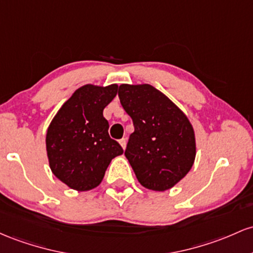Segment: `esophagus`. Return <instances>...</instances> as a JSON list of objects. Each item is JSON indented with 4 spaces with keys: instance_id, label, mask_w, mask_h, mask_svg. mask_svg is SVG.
Segmentation results:
<instances>
[{
    "instance_id": "1",
    "label": "esophagus",
    "mask_w": 253,
    "mask_h": 253,
    "mask_svg": "<svg viewBox=\"0 0 253 253\" xmlns=\"http://www.w3.org/2000/svg\"><path fill=\"white\" fill-rule=\"evenodd\" d=\"M119 144H121L122 146V148L123 149H126V138H122V140H119Z\"/></svg>"
}]
</instances>
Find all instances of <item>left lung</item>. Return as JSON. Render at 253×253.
Returning a JSON list of instances; mask_svg holds the SVG:
<instances>
[{
	"mask_svg": "<svg viewBox=\"0 0 253 253\" xmlns=\"http://www.w3.org/2000/svg\"><path fill=\"white\" fill-rule=\"evenodd\" d=\"M118 96L134 122L124 155L136 178L154 191L173 188L195 163V130L188 116L148 84H122Z\"/></svg>",
	"mask_w": 253,
	"mask_h": 253,
	"instance_id": "obj_1",
	"label": "left lung"
}]
</instances>
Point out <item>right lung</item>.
Instances as JSON below:
<instances>
[{"label":"right lung","instance_id":"obj_1","mask_svg":"<svg viewBox=\"0 0 253 253\" xmlns=\"http://www.w3.org/2000/svg\"><path fill=\"white\" fill-rule=\"evenodd\" d=\"M118 84H84L73 93L51 121L46 131L50 169L62 183L88 191L103 180L113 158L123 148L109 135L103 111L117 95Z\"/></svg>","mask_w":253,"mask_h":253}]
</instances>
